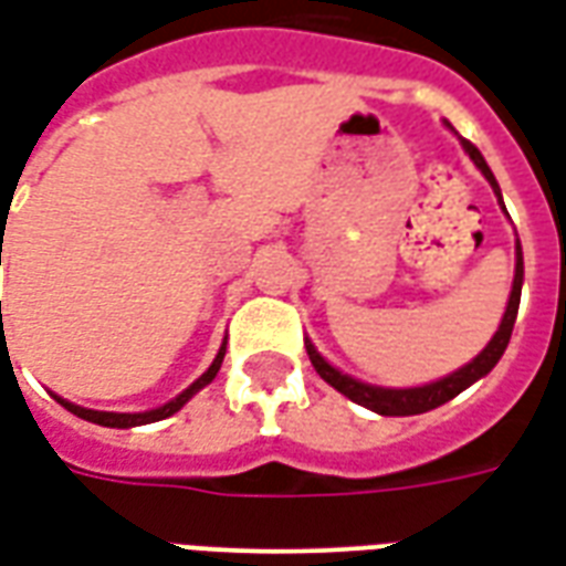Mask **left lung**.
Instances as JSON below:
<instances>
[{
    "label": "left lung",
    "instance_id": "left-lung-1",
    "mask_svg": "<svg viewBox=\"0 0 566 566\" xmlns=\"http://www.w3.org/2000/svg\"><path fill=\"white\" fill-rule=\"evenodd\" d=\"M463 150L470 154V160L479 166V172L485 175L488 185L494 187V193H497L500 206H503V197H500V187L494 172L488 169L485 157L479 154L473 142L461 139ZM506 211V206H503ZM522 282H524V260H522V245H515V279H512V294L510 303H506V312H503V321H500L497 333L491 336V343L479 352V355L461 367L458 373H451L446 379L430 381V385H421V388H379V385H367V381H357L352 376H345L336 367H331L324 357L318 355V348L306 339V352L308 360H312V367L318 369V376L327 385H333L336 391L345 394L352 403L357 406H367L373 412H379V416H421V412H430V409H437V406L449 403L454 400L458 394L467 391L473 381H479L482 376H488L491 369L497 367V360L506 352V345H510L512 327H515V315H518V300H522Z\"/></svg>",
    "mask_w": 566,
    "mask_h": 566
}]
</instances>
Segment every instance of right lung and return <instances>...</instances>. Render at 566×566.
I'll return each instance as SVG.
<instances>
[{"mask_svg": "<svg viewBox=\"0 0 566 566\" xmlns=\"http://www.w3.org/2000/svg\"><path fill=\"white\" fill-rule=\"evenodd\" d=\"M0 251H2V245H0ZM0 306H2V303H0ZM223 352H227V343L221 345L218 357L211 360V367L206 369V373H202V376H199V379L193 381V385H190L187 391H181L178 397H175V400H169L166 406H160V409H148V412H96V409H84V406L69 403V400H63V397H56V400H60V406H66L72 416L84 418V421H93V424H103V427L154 424V421H163V418L175 416V412H178V409H181V406H185L187 400L193 397V394L202 391V388H206V385H209V381L218 376V369H221V364H223Z\"/></svg>", "mask_w": 566, "mask_h": 566, "instance_id": "1", "label": "right lung"}]
</instances>
